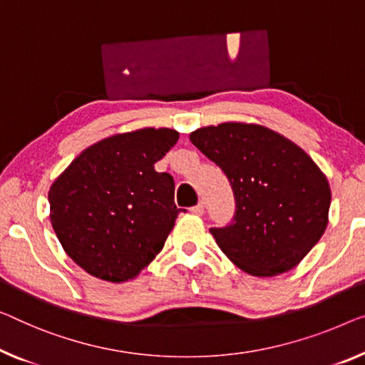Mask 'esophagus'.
Returning <instances> with one entry per match:
<instances>
[{
  "mask_svg": "<svg viewBox=\"0 0 365 365\" xmlns=\"http://www.w3.org/2000/svg\"><path fill=\"white\" fill-rule=\"evenodd\" d=\"M203 211H205V205H203V201H200V203H198L197 206H193V208H192V213H193V215H197V216H201V215H203Z\"/></svg>",
  "mask_w": 365,
  "mask_h": 365,
  "instance_id": "obj_1",
  "label": "esophagus"
}]
</instances>
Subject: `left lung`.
<instances>
[{"mask_svg":"<svg viewBox=\"0 0 365 365\" xmlns=\"http://www.w3.org/2000/svg\"><path fill=\"white\" fill-rule=\"evenodd\" d=\"M190 140L226 173L235 192V220L210 230L226 257L254 277L297 267L328 226L331 188L322 168L260 124L205 126Z\"/></svg>","mask_w":365,"mask_h":365,"instance_id":"obj_1","label":"left lung"}]
</instances>
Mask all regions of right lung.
Listing matches in <instances>:
<instances>
[{"label": "right lung", "instance_id": "add662e5", "mask_svg": "<svg viewBox=\"0 0 365 365\" xmlns=\"http://www.w3.org/2000/svg\"><path fill=\"white\" fill-rule=\"evenodd\" d=\"M178 140L168 128H143L98 140L48 190L51 222L63 251L96 279L121 284L162 251L180 210L172 175L155 172Z\"/></svg>", "mask_w": 365, "mask_h": 365}]
</instances>
